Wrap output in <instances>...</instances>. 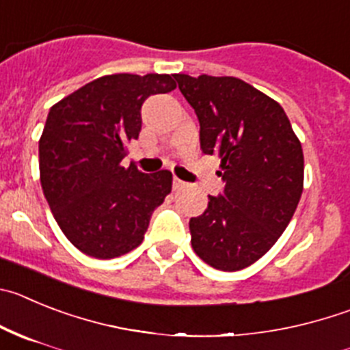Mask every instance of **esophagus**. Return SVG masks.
Returning a JSON list of instances; mask_svg holds the SVG:
<instances>
[{"label": "esophagus", "mask_w": 350, "mask_h": 350, "mask_svg": "<svg viewBox=\"0 0 350 350\" xmlns=\"http://www.w3.org/2000/svg\"><path fill=\"white\" fill-rule=\"evenodd\" d=\"M187 187V184H185V182H182L180 178H173V189H175V191H182V189H185Z\"/></svg>", "instance_id": "1"}]
</instances>
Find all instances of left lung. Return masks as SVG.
I'll list each match as a JSON object with an SVG mask.
<instances>
[{
	"label": "left lung",
	"instance_id": "left-lung-1",
	"mask_svg": "<svg viewBox=\"0 0 350 350\" xmlns=\"http://www.w3.org/2000/svg\"><path fill=\"white\" fill-rule=\"evenodd\" d=\"M200 120L201 150L220 159L226 182L191 219V245L219 271L255 264L280 239L304 191V150L274 98L232 76L175 75Z\"/></svg>",
	"mask_w": 350,
	"mask_h": 350
}]
</instances>
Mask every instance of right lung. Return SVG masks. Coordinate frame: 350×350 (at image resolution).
Wrapping results in <instances>:
<instances>
[{
	"instance_id": "right-lung-1",
	"label": "right lung",
	"mask_w": 350,
	"mask_h": 350,
	"mask_svg": "<svg viewBox=\"0 0 350 350\" xmlns=\"http://www.w3.org/2000/svg\"><path fill=\"white\" fill-rule=\"evenodd\" d=\"M177 88L170 75H109L51 105L40 139V180L57 224L79 252L109 260L142 243L172 172L121 165L139 139L144 100Z\"/></svg>"
}]
</instances>
